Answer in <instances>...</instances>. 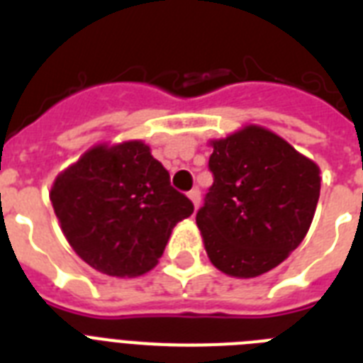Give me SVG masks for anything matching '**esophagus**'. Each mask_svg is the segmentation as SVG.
Instances as JSON below:
<instances>
[{
  "instance_id": "obj_1",
  "label": "esophagus",
  "mask_w": 363,
  "mask_h": 363,
  "mask_svg": "<svg viewBox=\"0 0 363 363\" xmlns=\"http://www.w3.org/2000/svg\"><path fill=\"white\" fill-rule=\"evenodd\" d=\"M188 198L192 199L194 207L198 209L199 203H201V192H199V188H194V190H190V192H188Z\"/></svg>"
}]
</instances>
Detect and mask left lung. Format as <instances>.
<instances>
[{
    "mask_svg": "<svg viewBox=\"0 0 363 363\" xmlns=\"http://www.w3.org/2000/svg\"><path fill=\"white\" fill-rule=\"evenodd\" d=\"M213 186L196 222L215 267L258 277L298 248L315 216L320 177L275 133L248 125L213 141Z\"/></svg>",
    "mask_w": 363,
    "mask_h": 363,
    "instance_id": "obj_1",
    "label": "left lung"
}]
</instances>
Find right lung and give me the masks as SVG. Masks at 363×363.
Returning a JSON list of instances; mask_svg holds the SVG:
<instances>
[{
  "label": "right lung",
  "mask_w": 363,
  "mask_h": 363,
  "mask_svg": "<svg viewBox=\"0 0 363 363\" xmlns=\"http://www.w3.org/2000/svg\"><path fill=\"white\" fill-rule=\"evenodd\" d=\"M64 235L88 265L111 277L152 269L194 203L141 141L96 147L50 190Z\"/></svg>",
  "instance_id": "1"
}]
</instances>
